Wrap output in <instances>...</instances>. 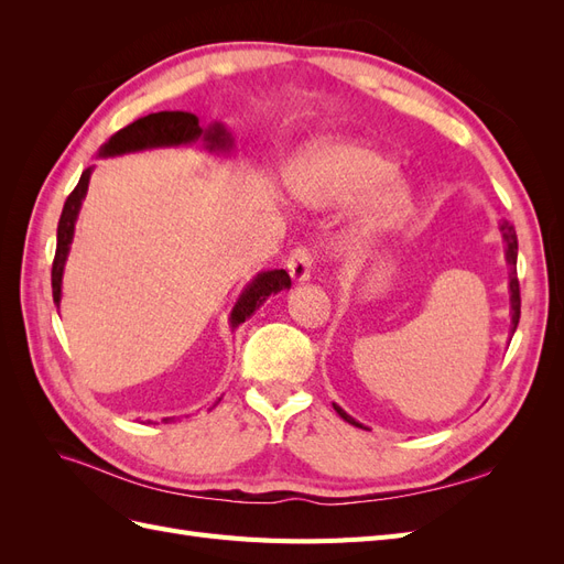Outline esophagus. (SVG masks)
Here are the masks:
<instances>
[{"label": "esophagus", "mask_w": 564, "mask_h": 564, "mask_svg": "<svg viewBox=\"0 0 564 564\" xmlns=\"http://www.w3.org/2000/svg\"><path fill=\"white\" fill-rule=\"evenodd\" d=\"M313 265H315V261H313V253H311V249L299 247V249H294L292 253H289L286 270H289V275L294 278V282H305V280H311Z\"/></svg>", "instance_id": "obj_1"}]
</instances>
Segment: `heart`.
Returning <instances> with one entry per match:
<instances>
[{
	"label": "heart",
	"instance_id": "1",
	"mask_svg": "<svg viewBox=\"0 0 564 564\" xmlns=\"http://www.w3.org/2000/svg\"><path fill=\"white\" fill-rule=\"evenodd\" d=\"M284 183L296 199L313 207L357 202L365 232L400 226L414 209V191L381 150L350 139L317 141L286 166Z\"/></svg>",
	"mask_w": 564,
	"mask_h": 564
}]
</instances>
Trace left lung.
I'll return each instance as SVG.
<instances>
[{
    "mask_svg": "<svg viewBox=\"0 0 564 564\" xmlns=\"http://www.w3.org/2000/svg\"><path fill=\"white\" fill-rule=\"evenodd\" d=\"M499 232H501V240H503V253H506V263L510 268L508 272V294H510V336L516 334L518 329V322H520V284H518V235H516V228L508 224V220H503V224L499 226ZM336 414L348 421L350 425H357V429H365V425L360 421H355L346 409H340L338 404H334ZM367 431V429H365Z\"/></svg>",
    "mask_w": 564,
    "mask_h": 564,
    "instance_id": "8db88e82",
    "label": "left lung"
}]
</instances>
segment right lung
<instances>
[{"label": "right lung", "instance_id": "right-lung-1", "mask_svg": "<svg viewBox=\"0 0 564 564\" xmlns=\"http://www.w3.org/2000/svg\"><path fill=\"white\" fill-rule=\"evenodd\" d=\"M202 141V145L209 152H230L235 145V139L230 131L214 122L209 127H199V119L193 112H152L141 119H135L129 127L119 129L110 135V141L100 145L98 158H117L127 155V152H141L152 148H181ZM94 166L84 169L82 178L75 191L67 195L63 204V214L58 220V242H56V259L54 268H51V289H54V303L61 308V289H63V270L67 253H70V245L75 237V224L82 209V202L87 197L89 191V178H91ZM292 286V278L286 275V270H263L256 275L245 289L240 299H237L235 308L230 313V327H240L245 319H249L261 305L268 301V296L282 292V289ZM220 402V398L216 400ZM162 421H174V419H162Z\"/></svg>", "mask_w": 564, "mask_h": 564}]
</instances>
